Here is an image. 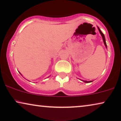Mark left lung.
Segmentation results:
<instances>
[{"label": "left lung", "mask_w": 121, "mask_h": 121, "mask_svg": "<svg viewBox=\"0 0 121 121\" xmlns=\"http://www.w3.org/2000/svg\"><path fill=\"white\" fill-rule=\"evenodd\" d=\"M97 28H98V30H99V31L100 33V34H101V35L102 36L103 40V42H104V44H105V47H106V48H107V44H106L105 38V36H104V34H103V33H102V32H101V30H100V29H99V27H97ZM81 81H82L83 82H85V83H90V82H92V81H83V80H81Z\"/></svg>", "instance_id": "8db88e82"}]
</instances>
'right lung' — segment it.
<instances>
[{"label": "right lung", "mask_w": 121, "mask_h": 121, "mask_svg": "<svg viewBox=\"0 0 121 121\" xmlns=\"http://www.w3.org/2000/svg\"><path fill=\"white\" fill-rule=\"evenodd\" d=\"M19 73H20V72H19ZM20 74H21V73H20Z\"/></svg>", "instance_id": "1"}]
</instances>
